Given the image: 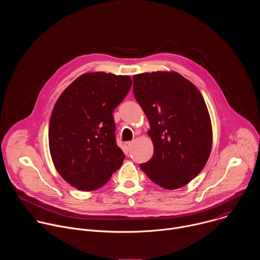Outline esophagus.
<instances>
[{
	"instance_id": "34e87169",
	"label": "esophagus",
	"mask_w": 260,
	"mask_h": 260,
	"mask_svg": "<svg viewBox=\"0 0 260 260\" xmlns=\"http://www.w3.org/2000/svg\"><path fill=\"white\" fill-rule=\"evenodd\" d=\"M132 145H133V142H125V143H124V146H125V148H126L127 150H129V149H131Z\"/></svg>"
}]
</instances>
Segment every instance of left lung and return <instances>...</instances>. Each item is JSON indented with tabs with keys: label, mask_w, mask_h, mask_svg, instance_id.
<instances>
[{
	"label": "left lung",
	"mask_w": 260,
	"mask_h": 260,
	"mask_svg": "<svg viewBox=\"0 0 260 260\" xmlns=\"http://www.w3.org/2000/svg\"><path fill=\"white\" fill-rule=\"evenodd\" d=\"M133 80L154 146L151 159L140 168L162 188L183 187L202 172L212 149L205 100L194 84L176 72L143 73Z\"/></svg>",
	"instance_id": "8db88e82"
}]
</instances>
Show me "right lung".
I'll list each match as a JSON object with an SVG mask.
<instances>
[{
	"mask_svg": "<svg viewBox=\"0 0 260 260\" xmlns=\"http://www.w3.org/2000/svg\"><path fill=\"white\" fill-rule=\"evenodd\" d=\"M132 86L129 76L86 73L56 101L49 121V150L72 186L92 191L105 185L125 157L116 144L113 112Z\"/></svg>",
	"mask_w": 260,
	"mask_h": 260,
	"instance_id": "1",
	"label": "right lung"
}]
</instances>
